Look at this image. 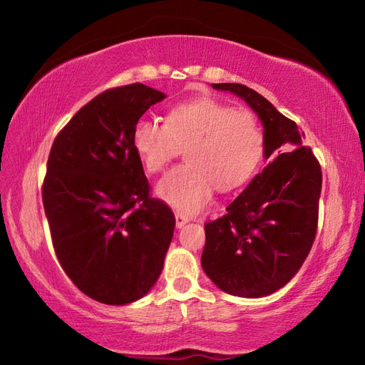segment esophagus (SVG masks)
I'll use <instances>...</instances> for the list:
<instances>
[{
	"instance_id": "1",
	"label": "esophagus",
	"mask_w": 365,
	"mask_h": 365,
	"mask_svg": "<svg viewBox=\"0 0 365 365\" xmlns=\"http://www.w3.org/2000/svg\"><path fill=\"white\" fill-rule=\"evenodd\" d=\"M188 220H190V217H187V215H183L182 212H175V225H177V228H182Z\"/></svg>"
}]
</instances>
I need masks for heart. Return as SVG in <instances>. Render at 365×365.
<instances>
[{"label": "heart", "mask_w": 365, "mask_h": 365, "mask_svg": "<svg viewBox=\"0 0 365 365\" xmlns=\"http://www.w3.org/2000/svg\"><path fill=\"white\" fill-rule=\"evenodd\" d=\"M132 141L150 174L164 170L180 150L187 153V164L170 170L158 185V195L185 214L205 207L215 187L228 191L250 180L264 154L256 115L214 98L177 104L165 123L143 117L135 123Z\"/></svg>", "instance_id": "b5f03b06"}]
</instances>
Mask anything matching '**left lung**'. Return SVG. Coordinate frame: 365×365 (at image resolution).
<instances>
[{"label":"left lung","instance_id":"left-lung-1","mask_svg":"<svg viewBox=\"0 0 365 365\" xmlns=\"http://www.w3.org/2000/svg\"><path fill=\"white\" fill-rule=\"evenodd\" d=\"M250 104L264 125L267 165L227 214L205 224L201 265L222 292L261 298L285 287L304 262L317 233L322 169L304 133L257 91L212 83Z\"/></svg>","mask_w":365,"mask_h":365}]
</instances>
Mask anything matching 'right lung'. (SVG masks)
I'll list each match as a JSON object with an SVG mask.
<instances>
[{
	"label": "right lung",
	"mask_w": 365,
	"mask_h": 365,
	"mask_svg": "<svg viewBox=\"0 0 365 365\" xmlns=\"http://www.w3.org/2000/svg\"><path fill=\"white\" fill-rule=\"evenodd\" d=\"M163 91L143 83L95 96L54 138L41 196L61 267L80 292L122 306L150 292L174 235L170 207L150 195L135 123Z\"/></svg>",
	"instance_id": "add662e5"
}]
</instances>
